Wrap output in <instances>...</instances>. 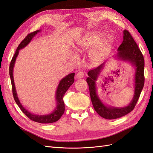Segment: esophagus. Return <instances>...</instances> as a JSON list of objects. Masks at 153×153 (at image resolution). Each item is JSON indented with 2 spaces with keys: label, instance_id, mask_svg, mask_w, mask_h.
I'll use <instances>...</instances> for the list:
<instances>
[{
  "label": "esophagus",
  "instance_id": "34e87169",
  "mask_svg": "<svg viewBox=\"0 0 153 153\" xmlns=\"http://www.w3.org/2000/svg\"><path fill=\"white\" fill-rule=\"evenodd\" d=\"M84 77V73H83L82 71L78 72L76 74V78H82Z\"/></svg>",
  "mask_w": 153,
  "mask_h": 153
}]
</instances>
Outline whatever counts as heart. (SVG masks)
I'll list each match as a JSON object with an SVG mask.
<instances>
[{"instance_id":"obj_1","label":"heart","mask_w":153,"mask_h":153,"mask_svg":"<svg viewBox=\"0 0 153 153\" xmlns=\"http://www.w3.org/2000/svg\"><path fill=\"white\" fill-rule=\"evenodd\" d=\"M112 41V37L110 36H106L104 32H94L80 39L76 50L78 52H82L91 50L97 46L91 52V57L92 62L98 64L105 59Z\"/></svg>"}]
</instances>
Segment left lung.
<instances>
[{"instance_id":"left-lung-1","label":"left lung","mask_w":153,"mask_h":153,"mask_svg":"<svg viewBox=\"0 0 153 153\" xmlns=\"http://www.w3.org/2000/svg\"><path fill=\"white\" fill-rule=\"evenodd\" d=\"M117 51L118 52L115 57L121 61L129 62L135 69L134 76L135 91L133 98L128 106L124 107H114L106 105L98 96L96 82L98 80L100 73L104 69L105 62L88 72L87 75L89 77H87L86 80L89 87L91 99L94 110L101 117L106 119H117L131 112L135 108L144 85V59L135 40L126 30L123 31V43L119 46Z\"/></svg>"}]
</instances>
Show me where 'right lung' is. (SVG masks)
Segmentation results:
<instances>
[{
    "label": "right lung",
    "instance_id": "add662e5",
    "mask_svg": "<svg viewBox=\"0 0 153 153\" xmlns=\"http://www.w3.org/2000/svg\"><path fill=\"white\" fill-rule=\"evenodd\" d=\"M41 32V30H38L36 31H34L32 32L30 34H29L27 35L25 38L23 40L22 42L18 45V47L16 50L15 53L14 55V56L12 58V60L10 65V75L11 78V85H12V90H13V94L14 99H15V102L19 106L21 110L23 112L27 117H28L30 120L37 123H52L57 121L61 117L62 114L64 112L65 110V106H64V102L63 100V97L65 94L66 92L68 91V89L69 88L75 81V78H74V76H75V73H72L69 74L68 75L66 76L64 78H62L60 81L59 84L57 86V91L55 92V100H56V107L55 108L54 110L52 113L47 115H37L30 113L29 111L27 110L26 108H25L20 101L19 100V98L17 96V92L16 91V87L15 85V82H14V78H13V68L14 66H15V63L16 61V57L19 53V50L25 48L26 46L28 45L32 38L38 33V32Z\"/></svg>",
    "mask_w": 153,
    "mask_h": 153
}]
</instances>
